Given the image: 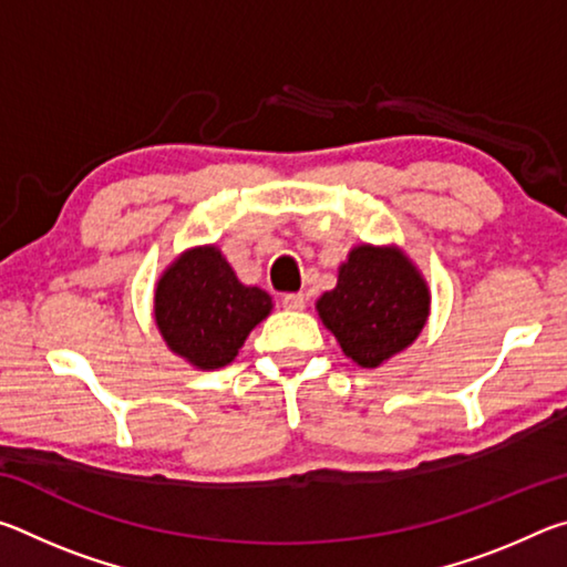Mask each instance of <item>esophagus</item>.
<instances>
[{"label": "esophagus", "instance_id": "esophagus-1", "mask_svg": "<svg viewBox=\"0 0 567 567\" xmlns=\"http://www.w3.org/2000/svg\"><path fill=\"white\" fill-rule=\"evenodd\" d=\"M305 305H307V297L302 292H287V295H282V307H285V310L300 312V310H305Z\"/></svg>", "mask_w": 567, "mask_h": 567}]
</instances>
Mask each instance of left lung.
I'll use <instances>...</instances> for the list:
<instances>
[{
    "label": "left lung",
    "instance_id": "1",
    "mask_svg": "<svg viewBox=\"0 0 567 567\" xmlns=\"http://www.w3.org/2000/svg\"><path fill=\"white\" fill-rule=\"evenodd\" d=\"M315 310L352 362L375 370L417 340L430 318V287L398 245L362 243Z\"/></svg>",
    "mask_w": 567,
    "mask_h": 567
}]
</instances>
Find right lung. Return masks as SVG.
<instances>
[{
  "mask_svg": "<svg viewBox=\"0 0 567 567\" xmlns=\"http://www.w3.org/2000/svg\"><path fill=\"white\" fill-rule=\"evenodd\" d=\"M272 307L270 292L239 282L217 245L179 252L155 285V324L162 340L197 370L233 362Z\"/></svg>",
  "mask_w": 567,
  "mask_h": 567,
  "instance_id": "1",
  "label": "right lung"
}]
</instances>
